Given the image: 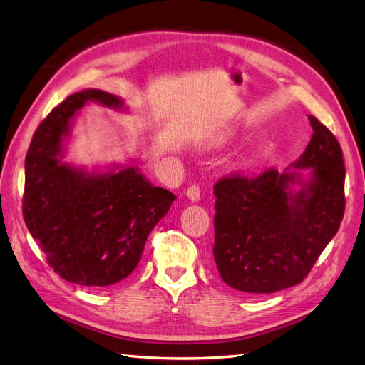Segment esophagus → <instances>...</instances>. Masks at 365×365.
Returning a JSON list of instances; mask_svg holds the SVG:
<instances>
[{
	"instance_id": "esophagus-1",
	"label": "esophagus",
	"mask_w": 365,
	"mask_h": 365,
	"mask_svg": "<svg viewBox=\"0 0 365 365\" xmlns=\"http://www.w3.org/2000/svg\"><path fill=\"white\" fill-rule=\"evenodd\" d=\"M185 195H187V198L192 201V203H198L200 197H201L200 187H198V185H192V187L187 190V193H185Z\"/></svg>"
}]
</instances>
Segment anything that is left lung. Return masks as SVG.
I'll list each match as a JSON object with an SVG mask.
<instances>
[{
  "label": "left lung",
  "mask_w": 365,
  "mask_h": 365,
  "mask_svg": "<svg viewBox=\"0 0 365 365\" xmlns=\"http://www.w3.org/2000/svg\"><path fill=\"white\" fill-rule=\"evenodd\" d=\"M309 120L311 142L284 172L230 176L214 185V259L222 279L240 292L273 294L299 284L341 226V145L317 118Z\"/></svg>",
  "instance_id": "obj_1"
}]
</instances>
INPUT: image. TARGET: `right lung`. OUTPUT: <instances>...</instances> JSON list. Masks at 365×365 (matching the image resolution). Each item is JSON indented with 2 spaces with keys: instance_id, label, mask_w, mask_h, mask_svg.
Listing matches in <instances>:
<instances>
[{
  "instance_id": "1",
  "label": "right lung",
  "mask_w": 365,
  "mask_h": 365,
  "mask_svg": "<svg viewBox=\"0 0 365 365\" xmlns=\"http://www.w3.org/2000/svg\"><path fill=\"white\" fill-rule=\"evenodd\" d=\"M88 103L128 110L123 98L98 88L73 93L51 110L24 160L23 217L61 278L108 287L133 273L176 197L153 185L137 160L93 168L63 160L71 120Z\"/></svg>"
}]
</instances>
